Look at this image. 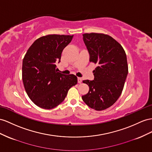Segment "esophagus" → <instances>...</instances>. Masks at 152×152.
<instances>
[{
	"label": "esophagus",
	"mask_w": 152,
	"mask_h": 152,
	"mask_svg": "<svg viewBox=\"0 0 152 152\" xmlns=\"http://www.w3.org/2000/svg\"><path fill=\"white\" fill-rule=\"evenodd\" d=\"M81 81H82V78L81 77H77V82H78V83H81Z\"/></svg>",
	"instance_id": "1"
}]
</instances>
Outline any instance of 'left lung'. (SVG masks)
I'll return each mask as SVG.
<instances>
[{"label": "left lung", "mask_w": 152, "mask_h": 152, "mask_svg": "<svg viewBox=\"0 0 152 152\" xmlns=\"http://www.w3.org/2000/svg\"><path fill=\"white\" fill-rule=\"evenodd\" d=\"M83 41L90 54V62L97 64L94 80H83L89 87L82 99L96 110H103L118 99L128 72L125 51L118 42L103 33H85Z\"/></svg>", "instance_id": "left-lung-1"}]
</instances>
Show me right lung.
Masks as SVG:
<instances>
[{"instance_id": "1", "label": "right lung", "mask_w": 152, "mask_h": 152, "mask_svg": "<svg viewBox=\"0 0 152 152\" xmlns=\"http://www.w3.org/2000/svg\"><path fill=\"white\" fill-rule=\"evenodd\" d=\"M73 37L48 34L39 38L27 50L22 61V81L32 102L44 109H52L65 99L69 90L77 84V77L58 72L64 49Z\"/></svg>"}]
</instances>
